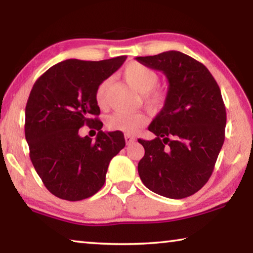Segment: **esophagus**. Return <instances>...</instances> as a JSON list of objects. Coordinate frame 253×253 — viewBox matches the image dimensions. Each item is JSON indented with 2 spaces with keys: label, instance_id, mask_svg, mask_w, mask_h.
I'll list each match as a JSON object with an SVG mask.
<instances>
[{
  "label": "esophagus",
  "instance_id": "34e87169",
  "mask_svg": "<svg viewBox=\"0 0 253 253\" xmlns=\"http://www.w3.org/2000/svg\"><path fill=\"white\" fill-rule=\"evenodd\" d=\"M125 140H126V144H127V145H130V144H134V143H135L136 138H135L134 136H131V135H129V134H126V135H125Z\"/></svg>",
  "mask_w": 253,
  "mask_h": 253
}]
</instances>
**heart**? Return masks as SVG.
I'll return each instance as SVG.
<instances>
[{"label":"heart","instance_id":"obj_1","mask_svg":"<svg viewBox=\"0 0 253 253\" xmlns=\"http://www.w3.org/2000/svg\"><path fill=\"white\" fill-rule=\"evenodd\" d=\"M124 78L127 84L142 93L143 100L149 110L158 111L166 100V91L156 85L160 81V75L152 68L139 62H130L124 69ZM110 80L104 79L97 85L95 99L100 108H107L109 102ZM147 118L143 113H124L117 111L107 118L106 126L109 130L132 134L146 125Z\"/></svg>","mask_w":253,"mask_h":253}]
</instances>
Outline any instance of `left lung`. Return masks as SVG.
<instances>
[{"label": "left lung", "instance_id": "1", "mask_svg": "<svg viewBox=\"0 0 253 253\" xmlns=\"http://www.w3.org/2000/svg\"><path fill=\"white\" fill-rule=\"evenodd\" d=\"M136 60L163 71L169 80L165 105L148 127L156 138L138 139L145 149L139 177L154 193L187 198L211 177L224 143L226 113L220 87L203 63L179 51Z\"/></svg>", "mask_w": 253, "mask_h": 253}]
</instances>
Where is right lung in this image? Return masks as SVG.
Wrapping results in <instances>:
<instances>
[{"label": "right lung", "instance_id": "right-lung-1", "mask_svg": "<svg viewBox=\"0 0 253 253\" xmlns=\"http://www.w3.org/2000/svg\"><path fill=\"white\" fill-rule=\"evenodd\" d=\"M126 58L68 59L33 84L25 106V139L38 175L59 199L80 201L96 194L104 186L111 158L125 147L121 131L101 130L95 91ZM84 125L98 130L95 142L79 136Z\"/></svg>", "mask_w": 253, "mask_h": 253}]
</instances>
